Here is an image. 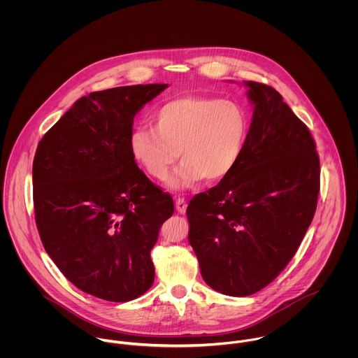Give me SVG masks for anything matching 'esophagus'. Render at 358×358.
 Returning a JSON list of instances; mask_svg holds the SVG:
<instances>
[{
	"mask_svg": "<svg viewBox=\"0 0 358 358\" xmlns=\"http://www.w3.org/2000/svg\"><path fill=\"white\" fill-rule=\"evenodd\" d=\"M175 208H176V210H178L179 213H185V212H186V208H187V204H186V201H185L183 199H176Z\"/></svg>",
	"mask_w": 358,
	"mask_h": 358,
	"instance_id": "1",
	"label": "esophagus"
}]
</instances>
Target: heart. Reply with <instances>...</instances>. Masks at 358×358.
<instances>
[{"label":"heart","instance_id":"1","mask_svg":"<svg viewBox=\"0 0 358 358\" xmlns=\"http://www.w3.org/2000/svg\"><path fill=\"white\" fill-rule=\"evenodd\" d=\"M153 127H138L129 138L134 159L164 180L178 155L183 159L169 178L172 189L193 187L203 179L227 178L244 153L250 122L245 110L230 101L182 96L164 103Z\"/></svg>","mask_w":358,"mask_h":358}]
</instances>
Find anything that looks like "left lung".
I'll use <instances>...</instances> for the list:
<instances>
[{
    "label": "left lung",
    "mask_w": 358,
    "mask_h": 358,
    "mask_svg": "<svg viewBox=\"0 0 358 358\" xmlns=\"http://www.w3.org/2000/svg\"><path fill=\"white\" fill-rule=\"evenodd\" d=\"M244 84L254 114L241 159L186 210L201 275L229 296L252 295L285 268L320 192V158L306 125L274 88Z\"/></svg>",
    "instance_id": "obj_1"
}]
</instances>
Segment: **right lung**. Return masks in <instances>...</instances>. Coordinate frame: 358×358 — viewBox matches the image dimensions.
I'll return each instance as SVG.
<instances>
[{
	"instance_id": "right-lung-1",
	"label": "right lung",
	"mask_w": 358,
	"mask_h": 358,
	"mask_svg": "<svg viewBox=\"0 0 358 358\" xmlns=\"http://www.w3.org/2000/svg\"><path fill=\"white\" fill-rule=\"evenodd\" d=\"M168 84L80 98L40 141L33 162L36 223L47 254L85 294L128 302L154 282L150 257L173 200L131 150L134 117Z\"/></svg>"
}]
</instances>
